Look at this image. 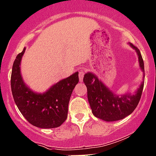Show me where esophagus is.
I'll return each instance as SVG.
<instances>
[{
    "instance_id": "esophagus-1",
    "label": "esophagus",
    "mask_w": 156,
    "mask_h": 156,
    "mask_svg": "<svg viewBox=\"0 0 156 156\" xmlns=\"http://www.w3.org/2000/svg\"><path fill=\"white\" fill-rule=\"evenodd\" d=\"M83 76H84V71L83 70H80L79 71L80 81H82L83 80Z\"/></svg>"
}]
</instances>
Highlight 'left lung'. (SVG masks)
<instances>
[{"mask_svg":"<svg viewBox=\"0 0 156 156\" xmlns=\"http://www.w3.org/2000/svg\"><path fill=\"white\" fill-rule=\"evenodd\" d=\"M130 45L137 52L139 66L144 71V62L140 51L134 45ZM83 82L87 88V97L93 115L106 122L122 119L130 115L139 104L144 87L142 83L133 96L129 93L117 96L105 87L92 73L84 75Z\"/></svg>","mask_w":156,"mask_h":156,"instance_id":"left-lung-1","label":"left lung"}]
</instances>
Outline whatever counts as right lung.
<instances>
[{
    "label": "right lung",
    "instance_id": "1",
    "mask_svg": "<svg viewBox=\"0 0 156 156\" xmlns=\"http://www.w3.org/2000/svg\"><path fill=\"white\" fill-rule=\"evenodd\" d=\"M24 51L23 48L16 57L12 67L10 85L14 102L33 126L42 129L57 128L67 118L69 99L79 82L78 73L60 80L43 94L35 93L25 85L20 75V60Z\"/></svg>",
    "mask_w": 156,
    "mask_h": 156
}]
</instances>
